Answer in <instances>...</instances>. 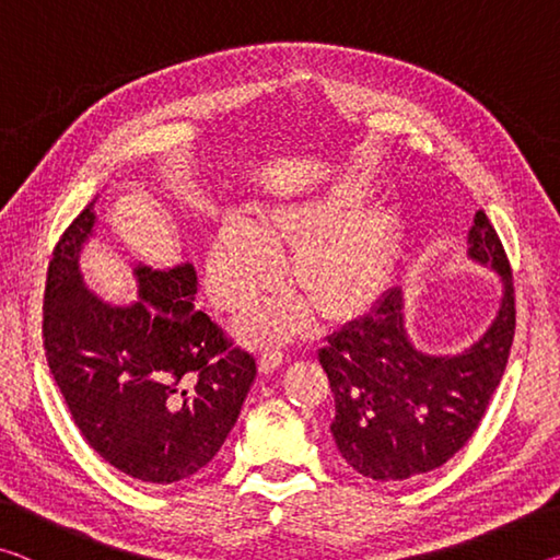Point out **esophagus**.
<instances>
[{
  "instance_id": "1",
  "label": "esophagus",
  "mask_w": 560,
  "mask_h": 560,
  "mask_svg": "<svg viewBox=\"0 0 560 560\" xmlns=\"http://www.w3.org/2000/svg\"><path fill=\"white\" fill-rule=\"evenodd\" d=\"M283 360H287V355H283L281 348H267L259 358V368L264 373H269V371H273V368L283 365Z\"/></svg>"
}]
</instances>
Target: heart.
Masks as SVG:
<instances>
[{
	"label": "heart",
	"instance_id": "heart-1",
	"mask_svg": "<svg viewBox=\"0 0 560 560\" xmlns=\"http://www.w3.org/2000/svg\"><path fill=\"white\" fill-rule=\"evenodd\" d=\"M358 195L336 189L320 200L287 207L269 226L246 212H230L212 242L207 283L222 308H240L283 279L281 244L296 254V279L328 314L353 308L377 289L390 257V232L381 217L353 220ZM308 311L299 299L277 296L242 320L252 338H273L301 330Z\"/></svg>",
	"mask_w": 560,
	"mask_h": 560
}]
</instances>
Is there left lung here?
<instances>
[{"label":"left lung","mask_w":560,"mask_h":560,"mask_svg":"<svg viewBox=\"0 0 560 560\" xmlns=\"http://www.w3.org/2000/svg\"><path fill=\"white\" fill-rule=\"evenodd\" d=\"M469 257L494 267L504 281L499 316L469 350L420 353L405 336L397 289L318 350L336 397V447L368 479L402 481L452 459L479 428L506 371L516 330L514 273L485 212L474 217Z\"/></svg>","instance_id":"8db88e82"}]
</instances>
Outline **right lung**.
Here are the masks:
<instances>
[{
	"mask_svg": "<svg viewBox=\"0 0 560 560\" xmlns=\"http://www.w3.org/2000/svg\"><path fill=\"white\" fill-rule=\"evenodd\" d=\"M93 202L54 246L44 350L75 428L113 467L148 485L200 471L226 440L257 360L195 308L192 264L138 267L140 301L110 306L83 287L81 244Z\"/></svg>",
	"mask_w": 560,
	"mask_h": 560,
	"instance_id": "1",
	"label": "right lung"
}]
</instances>
